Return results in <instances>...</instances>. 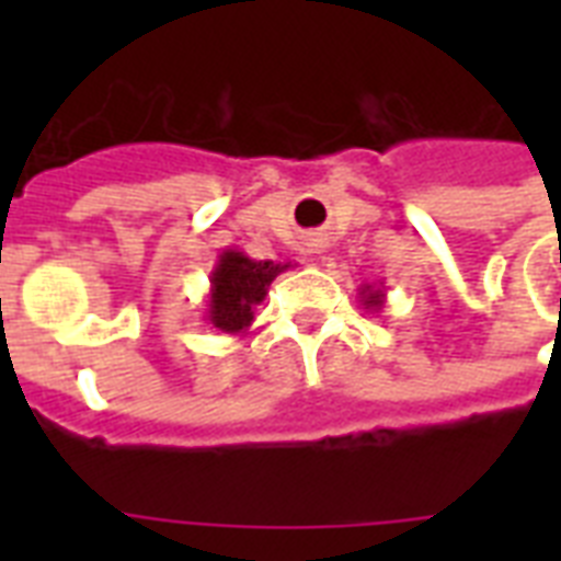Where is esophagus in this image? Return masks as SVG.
<instances>
[{
  "label": "esophagus",
  "mask_w": 561,
  "mask_h": 561,
  "mask_svg": "<svg viewBox=\"0 0 561 561\" xmlns=\"http://www.w3.org/2000/svg\"><path fill=\"white\" fill-rule=\"evenodd\" d=\"M325 238L323 236H311L308 238V253H323Z\"/></svg>",
  "instance_id": "esophagus-1"
}]
</instances>
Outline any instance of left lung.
Here are the masks:
<instances>
[{"mask_svg":"<svg viewBox=\"0 0 561 561\" xmlns=\"http://www.w3.org/2000/svg\"><path fill=\"white\" fill-rule=\"evenodd\" d=\"M360 294V306L367 308V311H381L383 302H387V290H383V282H378V285H360L358 288Z\"/></svg>","mask_w":561,"mask_h":561,"instance_id":"left-lung-1","label":"left lung"}]
</instances>
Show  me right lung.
<instances>
[{"instance_id":"add662e5","label":"right lung","mask_w":561,"mask_h":561,"mask_svg":"<svg viewBox=\"0 0 561 561\" xmlns=\"http://www.w3.org/2000/svg\"><path fill=\"white\" fill-rule=\"evenodd\" d=\"M290 262H255L241 250H224L209 273V297H206V323L227 334H247L253 325V308L267 297L271 282L285 273Z\"/></svg>"}]
</instances>
